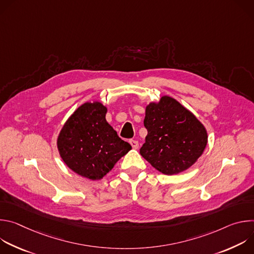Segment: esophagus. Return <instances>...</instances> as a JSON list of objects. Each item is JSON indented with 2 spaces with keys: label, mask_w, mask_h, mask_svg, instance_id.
Masks as SVG:
<instances>
[{
  "label": "esophagus",
  "mask_w": 254,
  "mask_h": 254,
  "mask_svg": "<svg viewBox=\"0 0 254 254\" xmlns=\"http://www.w3.org/2000/svg\"><path fill=\"white\" fill-rule=\"evenodd\" d=\"M129 143H130V146L132 147V149L136 150V149L138 148V141H137V140H134V139H130V140H129Z\"/></svg>",
  "instance_id": "34e87169"
}]
</instances>
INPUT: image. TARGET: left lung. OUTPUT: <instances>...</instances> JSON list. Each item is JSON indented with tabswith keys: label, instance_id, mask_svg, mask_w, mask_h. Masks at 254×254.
Wrapping results in <instances>:
<instances>
[{
	"label": "left lung",
	"instance_id": "1",
	"mask_svg": "<svg viewBox=\"0 0 254 254\" xmlns=\"http://www.w3.org/2000/svg\"><path fill=\"white\" fill-rule=\"evenodd\" d=\"M143 125L148 129L141 157L157 171L176 175L192 167L208 142L204 125L175 98L163 95L146 106Z\"/></svg>",
	"mask_w": 254,
	"mask_h": 254
}]
</instances>
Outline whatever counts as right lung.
<instances>
[{"label":"right lung","mask_w":254,"mask_h":254,"mask_svg":"<svg viewBox=\"0 0 254 254\" xmlns=\"http://www.w3.org/2000/svg\"><path fill=\"white\" fill-rule=\"evenodd\" d=\"M107 107L92 100L81 104L63 125L57 149L65 165L77 175L100 180L131 146L105 120Z\"/></svg>","instance_id":"1"}]
</instances>
